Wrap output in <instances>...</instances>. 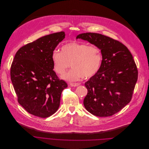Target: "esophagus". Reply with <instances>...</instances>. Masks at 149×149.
<instances>
[{
	"label": "esophagus",
	"instance_id": "obj_1",
	"mask_svg": "<svg viewBox=\"0 0 149 149\" xmlns=\"http://www.w3.org/2000/svg\"><path fill=\"white\" fill-rule=\"evenodd\" d=\"M80 84V83H70V85L72 87H77L78 86H79Z\"/></svg>",
	"mask_w": 149,
	"mask_h": 149
}]
</instances>
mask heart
<instances>
[{"mask_svg": "<svg viewBox=\"0 0 149 149\" xmlns=\"http://www.w3.org/2000/svg\"><path fill=\"white\" fill-rule=\"evenodd\" d=\"M52 61L54 72L60 75L65 73L70 64L72 69L63 79L74 81L81 77L88 79L95 76L100 68L102 54L96 46L72 42L63 45L61 52L54 50Z\"/></svg>", "mask_w": 149, "mask_h": 149, "instance_id": "heart-1", "label": "heart"}]
</instances>
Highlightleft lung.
Here are the masks:
<instances>
[{
	"mask_svg": "<svg viewBox=\"0 0 149 149\" xmlns=\"http://www.w3.org/2000/svg\"><path fill=\"white\" fill-rule=\"evenodd\" d=\"M76 39L95 45L103 58L98 72L84 83L87 94L83 104L95 116H111L132 100L138 78L133 56L123 43L102 34L84 33Z\"/></svg>",
	"mask_w": 149,
	"mask_h": 149,
	"instance_id": "left-lung-1",
	"label": "left lung"
}]
</instances>
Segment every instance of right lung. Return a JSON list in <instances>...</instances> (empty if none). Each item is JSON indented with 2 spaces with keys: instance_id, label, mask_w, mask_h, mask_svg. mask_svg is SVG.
I'll list each match as a JSON object with an SVG mask.
<instances>
[{
  "instance_id": "obj_1",
  "label": "right lung",
  "mask_w": 149,
  "mask_h": 149,
  "mask_svg": "<svg viewBox=\"0 0 149 149\" xmlns=\"http://www.w3.org/2000/svg\"><path fill=\"white\" fill-rule=\"evenodd\" d=\"M65 38L64 32L42 37L16 52L10 78L19 103L30 114L46 118L58 110L68 84L53 69L52 54Z\"/></svg>"
}]
</instances>
